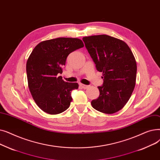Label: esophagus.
Listing matches in <instances>:
<instances>
[{"label": "esophagus", "instance_id": "1", "mask_svg": "<svg viewBox=\"0 0 160 160\" xmlns=\"http://www.w3.org/2000/svg\"><path fill=\"white\" fill-rule=\"evenodd\" d=\"M79 87H81V88H84V89H87V88H88V87H89V86L88 85H84V84H79Z\"/></svg>", "mask_w": 160, "mask_h": 160}]
</instances>
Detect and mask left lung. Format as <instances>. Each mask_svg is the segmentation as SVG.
I'll use <instances>...</instances> for the list:
<instances>
[{
    "mask_svg": "<svg viewBox=\"0 0 160 160\" xmlns=\"http://www.w3.org/2000/svg\"><path fill=\"white\" fill-rule=\"evenodd\" d=\"M82 40L97 70L103 73V83L98 87L100 96L91 105L100 112L115 113L124 107L135 88V57L124 42L108 35L86 36Z\"/></svg>",
    "mask_w": 160,
    "mask_h": 160,
    "instance_id": "1",
    "label": "left lung"
}]
</instances>
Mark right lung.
Segmentation results:
<instances>
[{"instance_id": "add662e5", "label": "right lung", "mask_w": 160, "mask_h": 160, "mask_svg": "<svg viewBox=\"0 0 160 160\" xmlns=\"http://www.w3.org/2000/svg\"><path fill=\"white\" fill-rule=\"evenodd\" d=\"M84 47L78 38H58L38 44L27 62L30 92L37 105L44 112L57 115L66 111L72 100V92L77 82L64 81L62 67L70 53Z\"/></svg>"}]
</instances>
